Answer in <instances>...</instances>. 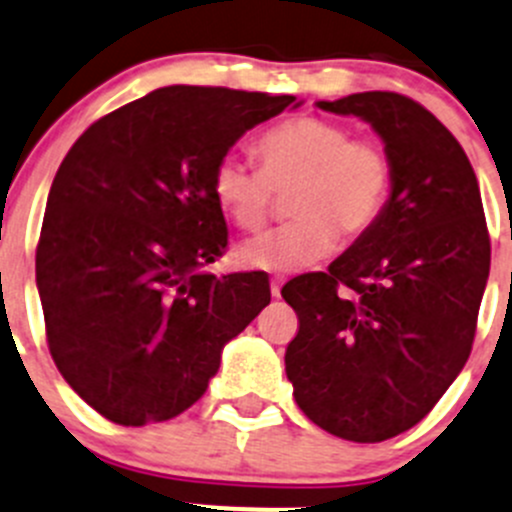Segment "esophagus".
<instances>
[{
	"label": "esophagus",
	"mask_w": 512,
	"mask_h": 512,
	"mask_svg": "<svg viewBox=\"0 0 512 512\" xmlns=\"http://www.w3.org/2000/svg\"><path fill=\"white\" fill-rule=\"evenodd\" d=\"M281 284H284L281 279H271V296H274V299H279L281 296Z\"/></svg>",
	"instance_id": "obj_1"
}]
</instances>
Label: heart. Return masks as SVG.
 <instances>
[{
  "instance_id": "b5f03b06",
  "label": "heart",
  "mask_w": 512,
  "mask_h": 512,
  "mask_svg": "<svg viewBox=\"0 0 512 512\" xmlns=\"http://www.w3.org/2000/svg\"><path fill=\"white\" fill-rule=\"evenodd\" d=\"M261 170L223 158L213 170V198L241 231H261L274 193H288L294 221L243 243L238 261L269 271H296L332 253L337 233L352 241L367 233L392 188V163L374 140H354L337 120L299 115L266 130L256 143Z\"/></svg>"
}]
</instances>
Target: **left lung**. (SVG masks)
Instances as JSON below:
<instances>
[{
  "instance_id": "1",
  "label": "left lung",
  "mask_w": 512,
  "mask_h": 512,
  "mask_svg": "<svg viewBox=\"0 0 512 512\" xmlns=\"http://www.w3.org/2000/svg\"><path fill=\"white\" fill-rule=\"evenodd\" d=\"M316 107L372 125L392 163V191L329 271L281 289L299 316L286 377L321 430L382 442L415 427L465 367L490 236L465 150L420 102L357 92Z\"/></svg>"
}]
</instances>
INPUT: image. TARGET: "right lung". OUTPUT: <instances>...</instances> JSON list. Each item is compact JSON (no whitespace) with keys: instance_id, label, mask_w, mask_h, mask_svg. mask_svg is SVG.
Returning a JSON list of instances; mask_svg holds the SVG:
<instances>
[{"instance_id":"1","label":"right lung","mask_w":512,"mask_h":512,"mask_svg":"<svg viewBox=\"0 0 512 512\" xmlns=\"http://www.w3.org/2000/svg\"><path fill=\"white\" fill-rule=\"evenodd\" d=\"M294 95L170 85L92 123L62 160L37 243L47 344L65 382L115 425L203 397L221 352L271 301L264 271L226 274L213 170Z\"/></svg>"}]
</instances>
